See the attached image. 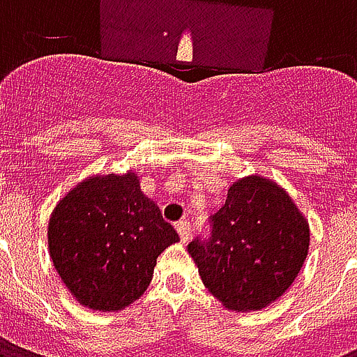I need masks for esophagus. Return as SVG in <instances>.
I'll return each mask as SVG.
<instances>
[{"mask_svg": "<svg viewBox=\"0 0 357 357\" xmlns=\"http://www.w3.org/2000/svg\"><path fill=\"white\" fill-rule=\"evenodd\" d=\"M176 229L179 233V239L183 241V243L191 239V225H189V222H178Z\"/></svg>", "mask_w": 357, "mask_h": 357, "instance_id": "34e87169", "label": "esophagus"}]
</instances>
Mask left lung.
I'll list each match as a JSON object with an SVG mask.
<instances>
[{"label":"left lung","mask_w":357,"mask_h":357,"mask_svg":"<svg viewBox=\"0 0 357 357\" xmlns=\"http://www.w3.org/2000/svg\"><path fill=\"white\" fill-rule=\"evenodd\" d=\"M310 248V224L277 181L252 174L233 181L212 216V237L187 250L224 307L255 312L281 298Z\"/></svg>","instance_id":"obj_1"}]
</instances>
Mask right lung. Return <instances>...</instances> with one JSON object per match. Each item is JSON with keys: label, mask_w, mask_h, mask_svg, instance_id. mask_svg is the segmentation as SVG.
<instances>
[{"label": "right lung", "mask_w": 357, "mask_h": 357, "mask_svg": "<svg viewBox=\"0 0 357 357\" xmlns=\"http://www.w3.org/2000/svg\"><path fill=\"white\" fill-rule=\"evenodd\" d=\"M139 174H95L53 208L51 262L84 307L118 312L147 291L156 258L178 243L176 229L141 191Z\"/></svg>", "instance_id": "1"}]
</instances>
